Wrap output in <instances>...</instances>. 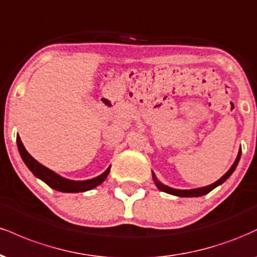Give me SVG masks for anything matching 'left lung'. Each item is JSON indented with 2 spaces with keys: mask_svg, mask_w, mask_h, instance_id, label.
Masks as SVG:
<instances>
[{
  "mask_svg": "<svg viewBox=\"0 0 257 257\" xmlns=\"http://www.w3.org/2000/svg\"><path fill=\"white\" fill-rule=\"evenodd\" d=\"M240 155H241V149L239 150V152H238L237 158H235V161H234V163H233V166L229 168L228 172H227L225 175L222 176V178L217 180L216 182H214V184H211V185H209V186H204V187L193 188V190H176V188L168 187V186L163 185V184H162V182H159L158 180H157V178H156L155 174L152 173L153 181H155V184L158 187V190H161L162 192L174 194V196H178V197H200V196H204V194L209 193V192H210V191H213L215 187H217V186H220L221 184H223V182H225L226 180L232 175V173L234 172V169H235V168H237L238 163H239Z\"/></svg>",
  "mask_w": 257,
  "mask_h": 257,
  "instance_id": "left-lung-1",
  "label": "left lung"
}]
</instances>
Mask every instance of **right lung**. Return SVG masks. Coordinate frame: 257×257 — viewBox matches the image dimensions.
<instances>
[{
	"label": "right lung",
	"mask_w": 257,
	"mask_h": 257,
	"mask_svg": "<svg viewBox=\"0 0 257 257\" xmlns=\"http://www.w3.org/2000/svg\"><path fill=\"white\" fill-rule=\"evenodd\" d=\"M17 144H18V150H19L20 156H22L23 161L26 164V167L31 170L32 174L38 179L42 180L43 182H46L49 187L54 188V190L59 191V192H67V193H77V192H85V191H89L91 188L96 187L100 184L105 181V179L107 178L108 173H110L111 167H108L101 175L96 176V178L90 179V180H84V181H73V180L65 179L63 176L58 175L57 173H54L53 170L48 169L47 167L42 166L41 163L35 159L32 156L25 150L24 145H23L22 140H20L19 135L17 137Z\"/></svg>",
	"instance_id": "1"
}]
</instances>
